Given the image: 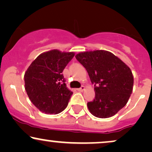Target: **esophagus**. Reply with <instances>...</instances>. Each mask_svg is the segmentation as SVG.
I'll list each match as a JSON object with an SVG mask.
<instances>
[{"instance_id":"34e87169","label":"esophagus","mask_w":152,"mask_h":152,"mask_svg":"<svg viewBox=\"0 0 152 152\" xmlns=\"http://www.w3.org/2000/svg\"><path fill=\"white\" fill-rule=\"evenodd\" d=\"M84 89H85V86H82L80 88H78L77 90L78 91H83Z\"/></svg>"}]
</instances>
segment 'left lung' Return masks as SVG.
Instances as JSON below:
<instances>
[{"mask_svg":"<svg viewBox=\"0 0 152 152\" xmlns=\"http://www.w3.org/2000/svg\"><path fill=\"white\" fill-rule=\"evenodd\" d=\"M76 59L86 69L96 96L87 103L93 115L110 118L125 107L133 89L131 69L120 58L105 50L80 52Z\"/></svg>","mask_w":152,"mask_h":152,"instance_id":"1","label":"left lung"}]
</instances>
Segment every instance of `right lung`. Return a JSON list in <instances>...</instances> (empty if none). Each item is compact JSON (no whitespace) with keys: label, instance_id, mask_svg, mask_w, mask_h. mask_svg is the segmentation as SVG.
<instances>
[{"label":"right lung","instance_id":"right-lung-1","mask_svg":"<svg viewBox=\"0 0 152 152\" xmlns=\"http://www.w3.org/2000/svg\"><path fill=\"white\" fill-rule=\"evenodd\" d=\"M75 55L53 49L42 53L25 73V88L33 105L45 114H58L67 107L73 93L62 71Z\"/></svg>","mask_w":152,"mask_h":152}]
</instances>
